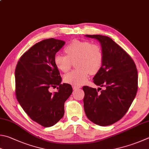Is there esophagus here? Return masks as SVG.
<instances>
[{
	"mask_svg": "<svg viewBox=\"0 0 149 149\" xmlns=\"http://www.w3.org/2000/svg\"><path fill=\"white\" fill-rule=\"evenodd\" d=\"M79 88H80V86H74V85L72 86V89H73L74 90H76V89H79Z\"/></svg>",
	"mask_w": 149,
	"mask_h": 149,
	"instance_id": "1",
	"label": "esophagus"
}]
</instances>
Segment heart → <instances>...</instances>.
<instances>
[{
    "label": "heart",
    "instance_id": "heart-1",
    "mask_svg": "<svg viewBox=\"0 0 149 149\" xmlns=\"http://www.w3.org/2000/svg\"><path fill=\"white\" fill-rule=\"evenodd\" d=\"M64 50L67 56L55 55V65L61 71L66 72L76 61L75 66L78 68L64 76L63 80L66 83L81 85L88 80L89 74H97L102 68L104 54L99 45L88 41L73 40L67 45Z\"/></svg>",
    "mask_w": 149,
    "mask_h": 149
}]
</instances>
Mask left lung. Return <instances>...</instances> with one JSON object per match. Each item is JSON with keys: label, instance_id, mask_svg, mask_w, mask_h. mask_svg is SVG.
Listing matches in <instances>:
<instances>
[{"label": "left lung", "instance_id": "obj_1", "mask_svg": "<svg viewBox=\"0 0 149 149\" xmlns=\"http://www.w3.org/2000/svg\"><path fill=\"white\" fill-rule=\"evenodd\" d=\"M86 36L97 39L102 47L103 65L93 82L104 89L83 87L84 111L95 124L110 125L125 116L136 97L138 88L136 66L130 55L110 38Z\"/></svg>", "mask_w": 149, "mask_h": 149}]
</instances>
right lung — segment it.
<instances>
[{
	"label": "right lung",
	"mask_w": 149,
	"mask_h": 149,
	"mask_svg": "<svg viewBox=\"0 0 149 149\" xmlns=\"http://www.w3.org/2000/svg\"><path fill=\"white\" fill-rule=\"evenodd\" d=\"M65 41L54 38L36 43L21 56L17 64L15 95L30 118L44 127L54 125L64 115V103L72 92L54 64L56 52ZM57 87L54 94L50 88Z\"/></svg>",
	"instance_id": "right-lung-1"
}]
</instances>
